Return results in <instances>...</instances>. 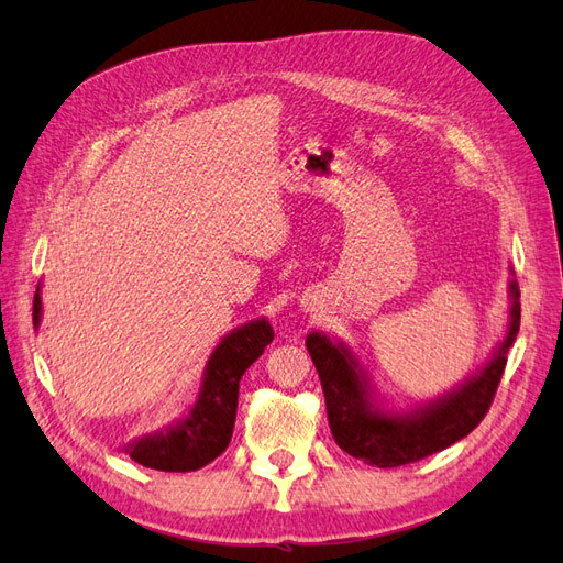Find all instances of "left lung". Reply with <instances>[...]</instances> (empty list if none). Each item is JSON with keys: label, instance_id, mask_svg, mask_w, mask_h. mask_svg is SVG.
Masks as SVG:
<instances>
[{"label": "left lung", "instance_id": "obj_1", "mask_svg": "<svg viewBox=\"0 0 563 563\" xmlns=\"http://www.w3.org/2000/svg\"><path fill=\"white\" fill-rule=\"evenodd\" d=\"M507 279V327L486 362L434 399L391 406L373 383L360 352L340 338L310 331L305 338L317 366L335 444L376 467H399L449 449L486 416L519 333L521 305L515 269Z\"/></svg>", "mask_w": 563, "mask_h": 563}]
</instances>
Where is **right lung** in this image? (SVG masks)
Returning a JSON list of instances; mask_svg holds the SVG:
<instances>
[{
    "instance_id": "1",
    "label": "right lung",
    "mask_w": 563,
    "mask_h": 563,
    "mask_svg": "<svg viewBox=\"0 0 563 563\" xmlns=\"http://www.w3.org/2000/svg\"><path fill=\"white\" fill-rule=\"evenodd\" d=\"M32 323H42V284L32 302ZM275 338L265 317L251 319L220 338L201 373L199 395L187 411L166 428L135 437L122 449L135 463L162 472H192L209 465L232 439L240 380Z\"/></svg>"
}]
</instances>
